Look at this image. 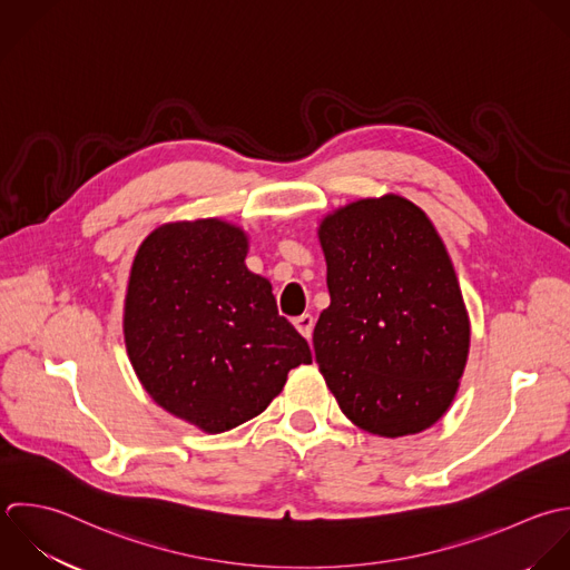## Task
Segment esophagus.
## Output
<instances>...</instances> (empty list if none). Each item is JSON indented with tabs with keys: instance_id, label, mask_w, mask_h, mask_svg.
Instances as JSON below:
<instances>
[{
	"instance_id": "esophagus-1",
	"label": "esophagus",
	"mask_w": 570,
	"mask_h": 570,
	"mask_svg": "<svg viewBox=\"0 0 570 570\" xmlns=\"http://www.w3.org/2000/svg\"><path fill=\"white\" fill-rule=\"evenodd\" d=\"M293 324H295V328L308 340L311 335H313V326H315V320H313V315H308V313H304V315H299V317H295L293 320Z\"/></svg>"
}]
</instances>
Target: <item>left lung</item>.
<instances>
[{
  "label": "left lung",
  "instance_id": "obj_1",
  "mask_svg": "<svg viewBox=\"0 0 570 570\" xmlns=\"http://www.w3.org/2000/svg\"><path fill=\"white\" fill-rule=\"evenodd\" d=\"M317 237L331 304L313 346L342 413L391 440L431 429L455 400L471 346L440 233L420 206L386 193L328 213Z\"/></svg>",
  "mask_w": 570,
  "mask_h": 570
}]
</instances>
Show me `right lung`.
Instances as JSON below:
<instances>
[{
    "label": "right lung",
    "mask_w": 570,
    "mask_h": 570,
    "mask_svg": "<svg viewBox=\"0 0 570 570\" xmlns=\"http://www.w3.org/2000/svg\"><path fill=\"white\" fill-rule=\"evenodd\" d=\"M248 235L224 219L170 222L137 248L124 342L146 393L204 433H224L282 393L311 348L246 266Z\"/></svg>",
    "instance_id": "add662e5"
}]
</instances>
